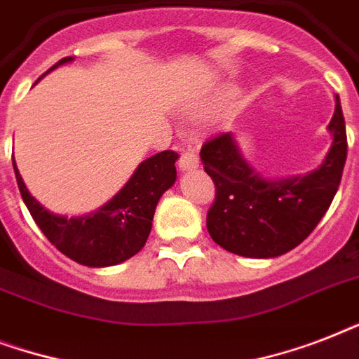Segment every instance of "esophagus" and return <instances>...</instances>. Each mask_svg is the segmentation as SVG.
<instances>
[{
	"label": "esophagus",
	"instance_id": "34e87169",
	"mask_svg": "<svg viewBox=\"0 0 359 359\" xmlns=\"http://www.w3.org/2000/svg\"><path fill=\"white\" fill-rule=\"evenodd\" d=\"M179 168L182 171H191V169L199 168V158H197L196 152H184L179 158Z\"/></svg>",
	"mask_w": 359,
	"mask_h": 359
}]
</instances>
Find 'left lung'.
Wrapping results in <instances>:
<instances>
[{
	"label": "left lung",
	"instance_id": "8db88e82",
	"mask_svg": "<svg viewBox=\"0 0 359 359\" xmlns=\"http://www.w3.org/2000/svg\"><path fill=\"white\" fill-rule=\"evenodd\" d=\"M332 147L306 175L266 179L240 151L235 135L219 134L201 149L205 171L216 184L207 229L224 250L250 259H272L302 244L330 208L346 162V130L339 97L328 124Z\"/></svg>",
	"mask_w": 359,
	"mask_h": 359
}]
</instances>
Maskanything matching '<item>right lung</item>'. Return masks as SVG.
Segmentation results:
<instances>
[{"label":"right lung","instance_id":"right-lung-1","mask_svg":"<svg viewBox=\"0 0 359 359\" xmlns=\"http://www.w3.org/2000/svg\"><path fill=\"white\" fill-rule=\"evenodd\" d=\"M70 61L72 57H63L48 72ZM177 158L179 154L173 151L147 158L106 205L95 212L70 218L42 207L25 188L16 162L13 165L22 199L44 236L72 261L83 266L104 268L124 262L145 245L158 201L177 180Z\"/></svg>","mask_w":359,"mask_h":359}]
</instances>
